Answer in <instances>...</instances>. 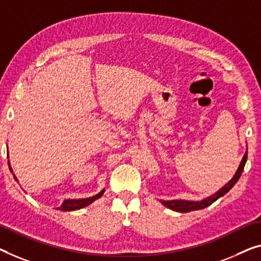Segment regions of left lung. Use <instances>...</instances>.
<instances>
[{
	"instance_id": "1",
	"label": "left lung",
	"mask_w": 261,
	"mask_h": 261,
	"mask_svg": "<svg viewBox=\"0 0 261 261\" xmlns=\"http://www.w3.org/2000/svg\"><path fill=\"white\" fill-rule=\"evenodd\" d=\"M246 161H247V152H245L242 162H240L239 168H238V170H237V172L234 176H233L232 179L228 181L226 185H224L223 188L219 190V191L216 192L215 194H212V196H210L207 198H205V199L199 200V201H189V200H181V199L166 200V201L161 200L162 204L166 206L168 208H171V210H173V211L181 212V213L191 212V211H196V210H201V208L207 207V206H210L212 203H215L217 199H219L220 197H223L224 194H226L233 188V186L236 185V182L239 180L240 176H242Z\"/></svg>"
}]
</instances>
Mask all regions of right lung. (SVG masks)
I'll use <instances>...</instances> for the list:
<instances>
[{"mask_svg":"<svg viewBox=\"0 0 261 261\" xmlns=\"http://www.w3.org/2000/svg\"><path fill=\"white\" fill-rule=\"evenodd\" d=\"M9 168H10V165H9ZM10 171H11V169H10ZM11 172H13V171H11ZM14 178H15V180L17 181V178L15 177V174H14ZM103 193H104V190H102L99 193H97L96 196L90 197V198H84V199H67L63 201V204H62L60 207H57V210H61V211H75V210L83 208V207H85V206L90 205L96 199H98V198L102 197Z\"/></svg>","mask_w":261,"mask_h":261,"instance_id":"add662e5","label":"right lung"}]
</instances>
